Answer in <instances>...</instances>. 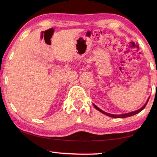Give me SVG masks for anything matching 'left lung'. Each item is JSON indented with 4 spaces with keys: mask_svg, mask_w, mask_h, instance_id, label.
<instances>
[{
    "mask_svg": "<svg viewBox=\"0 0 157 157\" xmlns=\"http://www.w3.org/2000/svg\"><path fill=\"white\" fill-rule=\"evenodd\" d=\"M149 99H150V97L148 98V99H147V102H145V104L144 105H143L141 108H140L139 109H138V110H136V111H132V112L127 113L119 114V115H115V114H111V113H107V112H105V111H103V110L100 109V108H98V107H97V106L93 104V105H94V107L95 109H97L98 111H100L101 113H104L105 115H106V116H108L112 117V118H127V117L132 116L135 115V114H137V113H139V112H140V111H141L142 110L144 109L145 107V106H146V105H147V102H148Z\"/></svg>",
    "mask_w": 157,
    "mask_h": 157,
    "instance_id": "left-lung-1",
    "label": "left lung"
}]
</instances>
